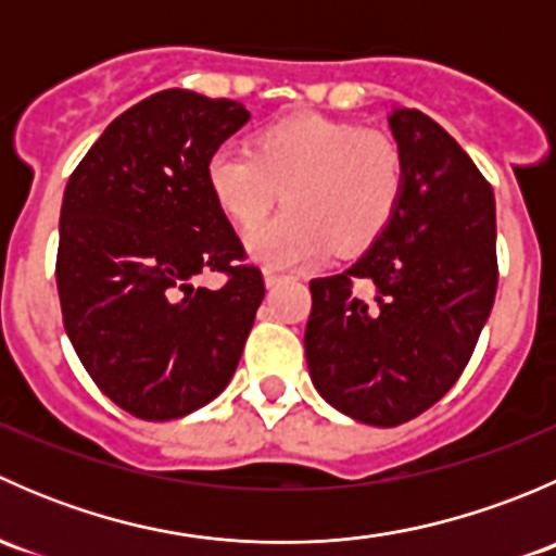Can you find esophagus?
Masks as SVG:
<instances>
[{"label":"esophagus","instance_id":"esophagus-1","mask_svg":"<svg viewBox=\"0 0 556 556\" xmlns=\"http://www.w3.org/2000/svg\"><path fill=\"white\" fill-rule=\"evenodd\" d=\"M263 279H266V288H277V285H282V282H288V274H279V271H274V268H266V271H263Z\"/></svg>","mask_w":556,"mask_h":556}]
</instances>
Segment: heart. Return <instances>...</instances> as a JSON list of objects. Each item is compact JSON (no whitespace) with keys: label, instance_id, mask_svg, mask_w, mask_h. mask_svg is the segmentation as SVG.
Here are the masks:
<instances>
[{"label":"heart","instance_id":"obj_1","mask_svg":"<svg viewBox=\"0 0 556 556\" xmlns=\"http://www.w3.org/2000/svg\"><path fill=\"white\" fill-rule=\"evenodd\" d=\"M204 174L215 204L242 228L260 222L286 190L289 206L247 233V250L266 266L290 268L333 247L371 244L401 206L406 155L387 131L293 115L257 131L252 150L217 148Z\"/></svg>","mask_w":556,"mask_h":556}]
</instances>
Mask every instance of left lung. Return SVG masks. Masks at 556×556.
Returning a JSON list of instances; mask_svg holds the SVG:
<instances>
[{
	"instance_id": "left-lung-1",
	"label": "left lung",
	"mask_w": 556,
	"mask_h": 556,
	"mask_svg": "<svg viewBox=\"0 0 556 556\" xmlns=\"http://www.w3.org/2000/svg\"><path fill=\"white\" fill-rule=\"evenodd\" d=\"M406 190L346 271L312 279L306 363L319 395L357 422L395 428L452 390L497 290L495 195L425 112L392 110Z\"/></svg>"
}]
</instances>
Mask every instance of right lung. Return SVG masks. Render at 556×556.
I'll return each mask as SVG.
<instances>
[{
	"label": "right lung",
	"mask_w": 556,
	"mask_h": 556,
	"mask_svg": "<svg viewBox=\"0 0 556 556\" xmlns=\"http://www.w3.org/2000/svg\"><path fill=\"white\" fill-rule=\"evenodd\" d=\"M250 121L231 99L169 88L117 115L72 172L59 223L64 328L99 390L150 422L231 382L261 306V268L206 188V159ZM223 270V289H195Z\"/></svg>",
	"instance_id": "1"
}]
</instances>
